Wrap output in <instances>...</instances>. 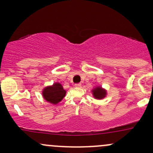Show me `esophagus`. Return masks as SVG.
Returning a JSON list of instances; mask_svg holds the SVG:
<instances>
[{"mask_svg": "<svg viewBox=\"0 0 153 153\" xmlns=\"http://www.w3.org/2000/svg\"><path fill=\"white\" fill-rule=\"evenodd\" d=\"M75 86L77 87V88H80V87H81V84H80V83H76V84H75Z\"/></svg>", "mask_w": 153, "mask_h": 153, "instance_id": "obj_1", "label": "esophagus"}]
</instances>
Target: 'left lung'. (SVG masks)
<instances>
[{
  "label": "left lung",
  "instance_id": "left-lung-1",
  "mask_svg": "<svg viewBox=\"0 0 153 153\" xmlns=\"http://www.w3.org/2000/svg\"><path fill=\"white\" fill-rule=\"evenodd\" d=\"M93 96L96 99H103L106 97V91L101 86H97L92 90Z\"/></svg>",
  "mask_w": 153,
  "mask_h": 153
}]
</instances>
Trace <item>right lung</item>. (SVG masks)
Returning a JSON list of instances; mask_svg holds the SVG:
<instances>
[{"label": "right lung", "instance_id": "add662e5", "mask_svg": "<svg viewBox=\"0 0 153 153\" xmlns=\"http://www.w3.org/2000/svg\"><path fill=\"white\" fill-rule=\"evenodd\" d=\"M66 91L59 82H54L52 85L45 87L42 91V96L47 102L57 104L65 96Z\"/></svg>", "mask_w": 153, "mask_h": 153}]
</instances>
